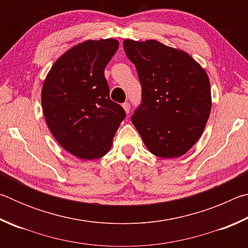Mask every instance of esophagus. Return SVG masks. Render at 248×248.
<instances>
[{
    "label": "esophagus",
    "instance_id": "34e87169",
    "mask_svg": "<svg viewBox=\"0 0 248 248\" xmlns=\"http://www.w3.org/2000/svg\"><path fill=\"white\" fill-rule=\"evenodd\" d=\"M123 107H124V111L127 112V114H129V111H130V103H124L123 104Z\"/></svg>",
    "mask_w": 248,
    "mask_h": 248
}]
</instances>
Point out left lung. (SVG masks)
<instances>
[{
  "mask_svg": "<svg viewBox=\"0 0 248 248\" xmlns=\"http://www.w3.org/2000/svg\"><path fill=\"white\" fill-rule=\"evenodd\" d=\"M124 49L142 87L132 124L151 153L182 156L199 140L210 116L207 73L188 53L156 40L125 39Z\"/></svg>",
  "mask_w": 248,
  "mask_h": 248,
  "instance_id": "left-lung-1",
  "label": "left lung"
}]
</instances>
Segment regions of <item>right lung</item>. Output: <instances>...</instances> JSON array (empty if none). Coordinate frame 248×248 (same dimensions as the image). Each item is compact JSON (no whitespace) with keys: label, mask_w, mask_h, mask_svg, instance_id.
I'll return each instance as SVG.
<instances>
[{"label":"right lung","mask_w":248,"mask_h":248,"mask_svg":"<svg viewBox=\"0 0 248 248\" xmlns=\"http://www.w3.org/2000/svg\"><path fill=\"white\" fill-rule=\"evenodd\" d=\"M118 47L111 38L74 46L54 62L44 82L46 123L59 144L78 158L104 156L125 117L109 97L104 74Z\"/></svg>","instance_id":"1"}]
</instances>
